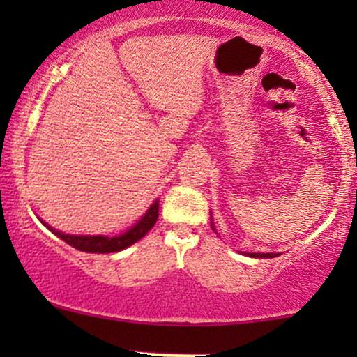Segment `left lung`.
<instances>
[{
    "label": "left lung",
    "mask_w": 357,
    "mask_h": 357,
    "mask_svg": "<svg viewBox=\"0 0 357 357\" xmlns=\"http://www.w3.org/2000/svg\"><path fill=\"white\" fill-rule=\"evenodd\" d=\"M211 228H213V230H215V225H213V218H211ZM245 255L253 257V258H275V257H278V253H250V252H245Z\"/></svg>",
    "instance_id": "8db88e82"
}]
</instances>
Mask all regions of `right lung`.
Returning a JSON list of instances; mask_svg holds the SVG:
<instances>
[{"label":"right lung","mask_w":357,"mask_h":357,"mask_svg":"<svg viewBox=\"0 0 357 357\" xmlns=\"http://www.w3.org/2000/svg\"><path fill=\"white\" fill-rule=\"evenodd\" d=\"M159 216V199L151 204L147 208L144 215L139 218L136 223L130 228H127L124 233L117 236H105V235H70V233H61L56 230V228L50 227V225L45 223L43 220H40L45 227L48 228L52 233H55L60 240H63L65 243H68L70 247L80 250V252L87 253H116L121 252L130 245H134L139 241L142 236L146 235L151 228L154 227L155 221H158Z\"/></svg>","instance_id":"1"}]
</instances>
